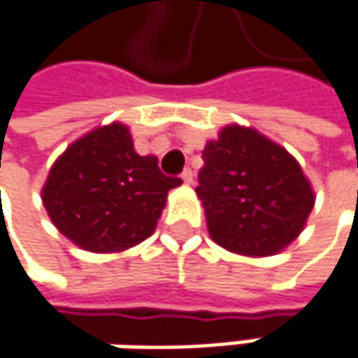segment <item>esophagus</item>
<instances>
[{"label": "esophagus", "mask_w": 358, "mask_h": 358, "mask_svg": "<svg viewBox=\"0 0 358 358\" xmlns=\"http://www.w3.org/2000/svg\"><path fill=\"white\" fill-rule=\"evenodd\" d=\"M182 180H184V184H192V182H194V172H192L190 168H186V170L182 172Z\"/></svg>", "instance_id": "esophagus-1"}]
</instances>
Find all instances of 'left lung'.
Wrapping results in <instances>:
<instances>
[{"instance_id":"left-lung-1","label":"left lung","mask_w":358,"mask_h":358,"mask_svg":"<svg viewBox=\"0 0 358 358\" xmlns=\"http://www.w3.org/2000/svg\"><path fill=\"white\" fill-rule=\"evenodd\" d=\"M196 196L213 242L262 258L303 231L315 194L299 162L252 127L227 124L203 149Z\"/></svg>"}]
</instances>
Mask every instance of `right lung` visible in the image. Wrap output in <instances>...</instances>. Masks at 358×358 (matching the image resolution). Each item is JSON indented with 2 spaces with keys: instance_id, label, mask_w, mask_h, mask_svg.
<instances>
[{
  "instance_id": "obj_1",
  "label": "right lung",
  "mask_w": 358,
  "mask_h": 358,
  "mask_svg": "<svg viewBox=\"0 0 358 358\" xmlns=\"http://www.w3.org/2000/svg\"><path fill=\"white\" fill-rule=\"evenodd\" d=\"M182 184L162 174L155 155H139L131 129L110 122L85 133L52 164L43 205L52 225L76 245L116 254L147 240Z\"/></svg>"
}]
</instances>
